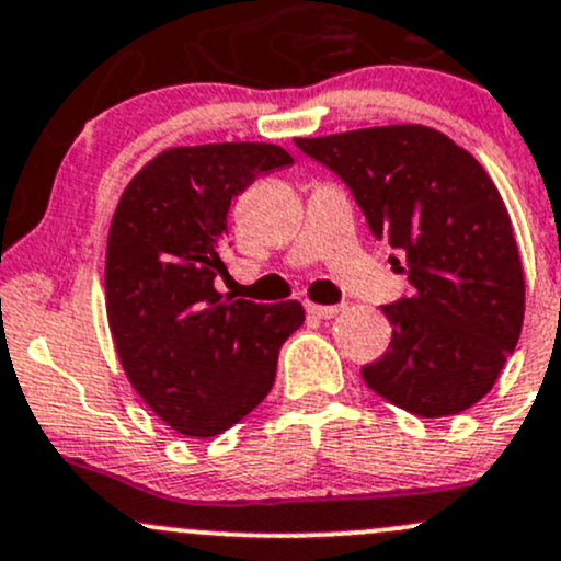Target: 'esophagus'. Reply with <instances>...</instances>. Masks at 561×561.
Segmentation results:
<instances>
[{
	"instance_id": "1",
	"label": "esophagus",
	"mask_w": 561,
	"mask_h": 561,
	"mask_svg": "<svg viewBox=\"0 0 561 561\" xmlns=\"http://www.w3.org/2000/svg\"><path fill=\"white\" fill-rule=\"evenodd\" d=\"M346 306L339 304V306H320V304H306V311H309L311 317H320V320H333V317H339L341 311H344Z\"/></svg>"
}]
</instances>
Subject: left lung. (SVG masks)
Returning <instances> with one entry per match:
<instances>
[{"instance_id": "1", "label": "left lung", "mask_w": 561, "mask_h": 561, "mask_svg": "<svg viewBox=\"0 0 561 561\" xmlns=\"http://www.w3.org/2000/svg\"><path fill=\"white\" fill-rule=\"evenodd\" d=\"M352 191L374 239L398 255L409 298L381 306L387 355L365 365L376 394L416 416L479 403L524 320V271L508 209L481 163L424 126H381L296 139Z\"/></svg>"}]
</instances>
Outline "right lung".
<instances>
[{"label": "right lung", "instance_id": "right-lung-1", "mask_svg": "<svg viewBox=\"0 0 561 561\" xmlns=\"http://www.w3.org/2000/svg\"><path fill=\"white\" fill-rule=\"evenodd\" d=\"M276 145L174 147L128 182L107 241V320L139 398L169 427L211 438L263 403L304 306L220 296L228 209L257 174L290 167Z\"/></svg>", "mask_w": 561, "mask_h": 561}]
</instances>
